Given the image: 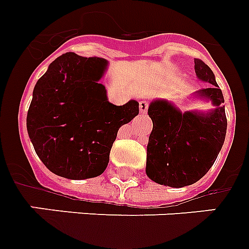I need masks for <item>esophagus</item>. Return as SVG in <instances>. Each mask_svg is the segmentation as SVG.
Wrapping results in <instances>:
<instances>
[{"label": "esophagus", "mask_w": 249, "mask_h": 249, "mask_svg": "<svg viewBox=\"0 0 249 249\" xmlns=\"http://www.w3.org/2000/svg\"><path fill=\"white\" fill-rule=\"evenodd\" d=\"M139 108H140V113L141 114H145V113L148 112V108H149V104L148 101H140V104H139Z\"/></svg>", "instance_id": "esophagus-1"}]
</instances>
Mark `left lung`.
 Instances as JSON below:
<instances>
[{
    "mask_svg": "<svg viewBox=\"0 0 249 249\" xmlns=\"http://www.w3.org/2000/svg\"><path fill=\"white\" fill-rule=\"evenodd\" d=\"M194 69L198 78L211 83L196 95L210 99L214 110L181 113L166 100L153 101L148 109L153 130L146 152V175L171 188L188 186L203 178L225 141L228 121L222 91L204 61L196 59Z\"/></svg>",
    "mask_w": 249,
    "mask_h": 249,
    "instance_id": "1",
    "label": "left lung"
}]
</instances>
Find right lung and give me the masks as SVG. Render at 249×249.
<instances>
[{
  "label": "right lung",
  "mask_w": 249,
  "mask_h": 249,
  "mask_svg": "<svg viewBox=\"0 0 249 249\" xmlns=\"http://www.w3.org/2000/svg\"><path fill=\"white\" fill-rule=\"evenodd\" d=\"M101 57L65 53L37 81L27 114V130L37 156L57 176L83 180L105 171L119 127L139 114L135 100L110 104L99 81Z\"/></svg>",
  "instance_id": "add662e5"
}]
</instances>
